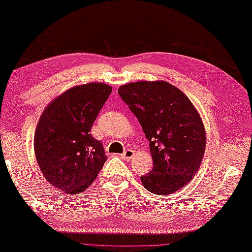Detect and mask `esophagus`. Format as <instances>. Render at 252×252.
Wrapping results in <instances>:
<instances>
[{
    "mask_svg": "<svg viewBox=\"0 0 252 252\" xmlns=\"http://www.w3.org/2000/svg\"><path fill=\"white\" fill-rule=\"evenodd\" d=\"M135 156V151L134 150H131V149H127L124 154L122 155V157H123V159L124 160H127V161H129V160H131V158L132 157Z\"/></svg>",
    "mask_w": 252,
    "mask_h": 252,
    "instance_id": "34e87169",
    "label": "esophagus"
}]
</instances>
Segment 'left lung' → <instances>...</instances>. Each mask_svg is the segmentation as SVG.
Here are the masks:
<instances>
[{
    "label": "left lung",
    "instance_id": "obj_1",
    "mask_svg": "<svg viewBox=\"0 0 252 252\" xmlns=\"http://www.w3.org/2000/svg\"><path fill=\"white\" fill-rule=\"evenodd\" d=\"M138 118L154 168L140 178L149 192L168 195L187 185L201 167L206 130L189 97L167 81H137L118 88Z\"/></svg>",
    "mask_w": 252,
    "mask_h": 252
}]
</instances>
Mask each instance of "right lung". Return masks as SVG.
<instances>
[{
	"label": "right lung",
	"mask_w": 252,
	"mask_h": 252,
	"mask_svg": "<svg viewBox=\"0 0 252 252\" xmlns=\"http://www.w3.org/2000/svg\"><path fill=\"white\" fill-rule=\"evenodd\" d=\"M112 87L90 82L70 88L42 111L34 137L36 160L45 179L67 194L83 192L106 161L103 146L90 134Z\"/></svg>",
	"instance_id": "obj_1"
}]
</instances>
